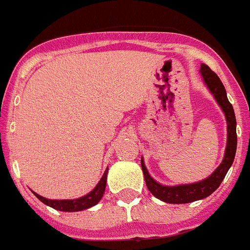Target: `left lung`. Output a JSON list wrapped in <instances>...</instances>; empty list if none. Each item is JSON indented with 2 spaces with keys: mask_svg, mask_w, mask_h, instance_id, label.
Here are the masks:
<instances>
[{
  "mask_svg": "<svg viewBox=\"0 0 250 250\" xmlns=\"http://www.w3.org/2000/svg\"><path fill=\"white\" fill-rule=\"evenodd\" d=\"M200 75L203 77V81L214 97L215 102L218 103L221 109L223 111V115L226 117L227 123V145L223 155L222 163L219 164L217 169L211 173L209 177H207L203 181L195 182V183H186V185H177V186H165L159 183L157 181L149 175L148 170L145 165L143 157L141 159L142 170L145 175L146 185L149 192L153 196L160 199L164 203L169 204H187L192 201L201 200L205 199L209 195L214 192L218 188L219 185L222 183L223 178L226 177L227 171L231 167L235 159L237 146V137H236V117L233 112L232 104L229 102L227 98L226 89L223 86L222 81L219 77L211 71L207 64H201Z\"/></svg>",
  "mask_w": 250,
  "mask_h": 250,
  "instance_id": "8db88e82",
  "label": "left lung"
}]
</instances>
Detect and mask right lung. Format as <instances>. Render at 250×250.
Segmentation results:
<instances>
[{
    "mask_svg": "<svg viewBox=\"0 0 250 250\" xmlns=\"http://www.w3.org/2000/svg\"><path fill=\"white\" fill-rule=\"evenodd\" d=\"M107 174H108V167L105 169L104 174L102 175L101 181L98 182V185L91 189L90 192L86 193L85 196L79 197V199H71V200H51V199H46L41 196L39 193H35V196L40 201H42L43 204L47 207H51L54 209L61 211H81L85 209L97 205L101 201L102 196L104 195L105 185H107Z\"/></svg>",
    "mask_w": 250,
    "mask_h": 250,
    "instance_id": "add662e5",
    "label": "right lung"
}]
</instances>
